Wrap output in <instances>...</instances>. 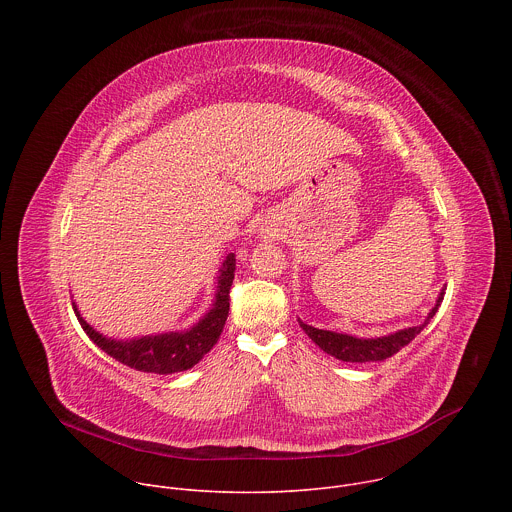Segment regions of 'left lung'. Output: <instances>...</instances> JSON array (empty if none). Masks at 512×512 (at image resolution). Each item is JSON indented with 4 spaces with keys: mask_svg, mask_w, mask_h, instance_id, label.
Masks as SVG:
<instances>
[{
    "mask_svg": "<svg viewBox=\"0 0 512 512\" xmlns=\"http://www.w3.org/2000/svg\"><path fill=\"white\" fill-rule=\"evenodd\" d=\"M446 291L442 289L440 298H437L435 306L431 308V312L427 314L425 322L413 328H405L381 338H356L350 334H340V332H330V330H320L314 326H308L300 320L302 330L328 354H332L338 360L344 362H377V360H385L393 354H397L403 346H407L427 324L429 320L435 316L437 308H440L442 300H444Z\"/></svg>",
    "mask_w": 512,
    "mask_h": 512,
    "instance_id": "obj_1",
    "label": "left lung"
}]
</instances>
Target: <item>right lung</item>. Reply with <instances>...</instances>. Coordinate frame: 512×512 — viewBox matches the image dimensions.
<instances>
[{"label": "right lung", "mask_w": 512, "mask_h": 512, "mask_svg": "<svg viewBox=\"0 0 512 512\" xmlns=\"http://www.w3.org/2000/svg\"><path fill=\"white\" fill-rule=\"evenodd\" d=\"M235 263V253H229L221 265V273H218V285L212 308L202 320H198V324L184 332H166L158 336H141L133 340H113L99 334L93 326H89L75 304H72V308H75V314L87 336L101 350H105L115 360L127 364V367L156 375L188 371L196 362H200V358L216 344L218 338H221V332L229 316V291L235 279Z\"/></svg>", "instance_id": "1"}]
</instances>
